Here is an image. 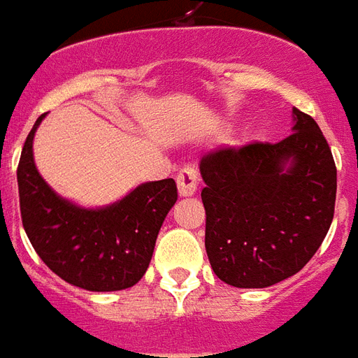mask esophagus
<instances>
[{
    "instance_id": "34e87169",
    "label": "esophagus",
    "mask_w": 358,
    "mask_h": 358,
    "mask_svg": "<svg viewBox=\"0 0 358 358\" xmlns=\"http://www.w3.org/2000/svg\"><path fill=\"white\" fill-rule=\"evenodd\" d=\"M198 181H200V173L194 166H185L179 169L177 173V189L181 196H192L198 189Z\"/></svg>"
}]
</instances>
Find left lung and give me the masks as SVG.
<instances>
[{"mask_svg": "<svg viewBox=\"0 0 358 358\" xmlns=\"http://www.w3.org/2000/svg\"><path fill=\"white\" fill-rule=\"evenodd\" d=\"M294 116L286 139L219 147L200 160L206 252L234 288H267L299 273L332 225V150L309 114L294 108Z\"/></svg>", "mask_w": 358, "mask_h": 358, "instance_id": "8db88e82", "label": "left lung"}]
</instances>
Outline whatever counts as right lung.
<instances>
[{
	"label": "right lung",
	"mask_w": 358,
	"mask_h": 358,
	"mask_svg": "<svg viewBox=\"0 0 358 358\" xmlns=\"http://www.w3.org/2000/svg\"><path fill=\"white\" fill-rule=\"evenodd\" d=\"M28 133L17 168L20 217L41 262L62 280L91 292L131 288L147 273L156 236L177 200L173 179L145 182L103 210H83L55 194L34 166Z\"/></svg>",
	"instance_id": "add662e5"
}]
</instances>
